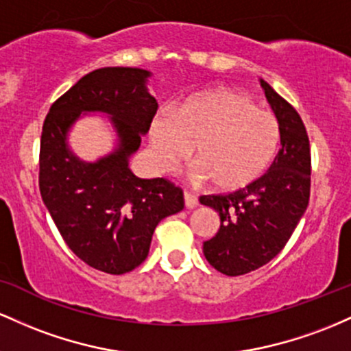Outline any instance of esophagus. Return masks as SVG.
Here are the masks:
<instances>
[{
    "mask_svg": "<svg viewBox=\"0 0 351 351\" xmlns=\"http://www.w3.org/2000/svg\"><path fill=\"white\" fill-rule=\"evenodd\" d=\"M184 202H186V207L187 208H194L197 207V204H199V200H197V197L192 194V192H184Z\"/></svg>",
    "mask_w": 351,
    "mask_h": 351,
    "instance_id": "obj_1",
    "label": "esophagus"
}]
</instances>
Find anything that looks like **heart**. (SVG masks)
<instances>
[{
    "label": "heart",
    "mask_w": 351,
    "mask_h": 351,
    "mask_svg": "<svg viewBox=\"0 0 351 351\" xmlns=\"http://www.w3.org/2000/svg\"><path fill=\"white\" fill-rule=\"evenodd\" d=\"M278 143L277 117L245 94L228 89L197 94L174 114H157L149 131L152 159L160 172L182 164L194 145L192 177L210 180L223 192L255 182L274 160Z\"/></svg>",
    "instance_id": "b5f03b06"
}]
</instances>
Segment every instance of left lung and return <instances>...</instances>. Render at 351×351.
<instances>
[{
	"label": "left lung",
	"mask_w": 351,
	"mask_h": 351,
	"mask_svg": "<svg viewBox=\"0 0 351 351\" xmlns=\"http://www.w3.org/2000/svg\"><path fill=\"white\" fill-rule=\"evenodd\" d=\"M261 84L280 125L278 154L269 171L250 186L199 199L220 217L215 237L204 242V255L228 277L269 263L292 237L310 199L312 159L302 117L269 82Z\"/></svg>",
	"instance_id": "1"
}]
</instances>
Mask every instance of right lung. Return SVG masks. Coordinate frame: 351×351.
I'll return each instance as SVG.
<instances>
[{
  "instance_id": "obj_1",
  "label": "right lung",
  "mask_w": 351,
  "mask_h": 351,
  "mask_svg": "<svg viewBox=\"0 0 351 351\" xmlns=\"http://www.w3.org/2000/svg\"><path fill=\"white\" fill-rule=\"evenodd\" d=\"M139 68H101L81 77L51 106L41 134L39 191L59 234L82 262L121 275L145 261L157 223L184 208L171 180L139 179L129 157L151 128L157 101ZM84 112L112 117L118 147L96 163L70 152L67 132Z\"/></svg>"
}]
</instances>
